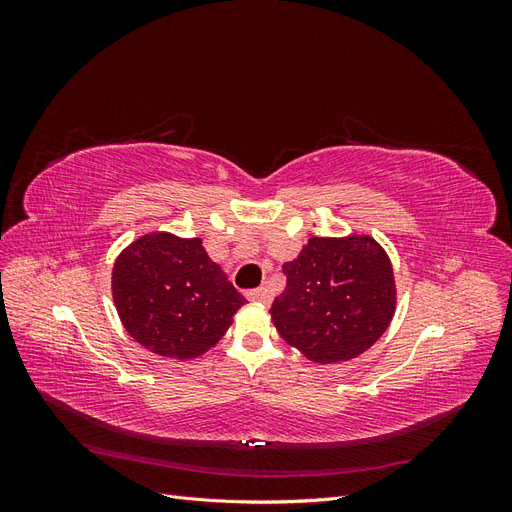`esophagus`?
I'll return each instance as SVG.
<instances>
[{"label":"esophagus","instance_id":"obj_1","mask_svg":"<svg viewBox=\"0 0 512 512\" xmlns=\"http://www.w3.org/2000/svg\"><path fill=\"white\" fill-rule=\"evenodd\" d=\"M247 299L269 305V303L273 301V294H271V290H269L267 286H260V288H256V290H250V292H247Z\"/></svg>","mask_w":512,"mask_h":512}]
</instances>
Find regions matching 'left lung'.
I'll return each instance as SVG.
<instances>
[{"instance_id":"8db88e82","label":"left lung","mask_w":512,"mask_h":512,"mask_svg":"<svg viewBox=\"0 0 512 512\" xmlns=\"http://www.w3.org/2000/svg\"><path fill=\"white\" fill-rule=\"evenodd\" d=\"M286 288L271 305V322L305 359L352 361L389 329L397 288L389 254L363 232L312 237L284 262Z\"/></svg>"}]
</instances>
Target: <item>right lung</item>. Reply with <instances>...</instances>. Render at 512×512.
Segmentation results:
<instances>
[{"mask_svg":"<svg viewBox=\"0 0 512 512\" xmlns=\"http://www.w3.org/2000/svg\"><path fill=\"white\" fill-rule=\"evenodd\" d=\"M113 301L132 339L166 359H198L220 342L245 305L203 239L147 232L123 250L111 277Z\"/></svg>","mask_w":512,"mask_h":512,"instance_id":"1","label":"right lung"}]
</instances>
